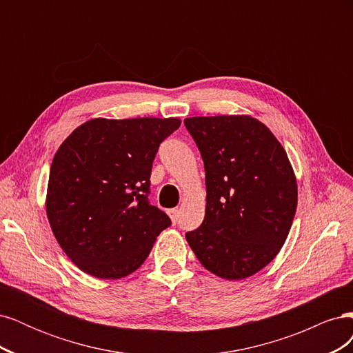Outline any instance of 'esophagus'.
Wrapping results in <instances>:
<instances>
[{
    "label": "esophagus",
    "instance_id": "1",
    "mask_svg": "<svg viewBox=\"0 0 353 353\" xmlns=\"http://www.w3.org/2000/svg\"><path fill=\"white\" fill-rule=\"evenodd\" d=\"M168 213H169V216H170V219H172V222H174V223H175V222H178V218H179V209H178V208L168 210Z\"/></svg>",
    "mask_w": 353,
    "mask_h": 353
}]
</instances>
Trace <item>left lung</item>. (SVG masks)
Masks as SVG:
<instances>
[{
	"label": "left lung",
	"mask_w": 353,
	"mask_h": 353,
	"mask_svg": "<svg viewBox=\"0 0 353 353\" xmlns=\"http://www.w3.org/2000/svg\"><path fill=\"white\" fill-rule=\"evenodd\" d=\"M206 170V213L185 234L208 271L243 280L268 265L297 208L290 160L274 134L248 114L187 117Z\"/></svg>",
	"instance_id": "left-lung-1"
}]
</instances>
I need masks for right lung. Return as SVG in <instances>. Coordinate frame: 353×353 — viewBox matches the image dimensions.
Segmentation results:
<instances>
[{"mask_svg":"<svg viewBox=\"0 0 353 353\" xmlns=\"http://www.w3.org/2000/svg\"><path fill=\"white\" fill-rule=\"evenodd\" d=\"M179 125L178 117H97L61 143L46 208L57 243L81 271L103 280L130 275L170 225L148 194L157 148Z\"/></svg>","mask_w":353,"mask_h":353,"instance_id":"right-lung-1","label":"right lung"}]
</instances>
